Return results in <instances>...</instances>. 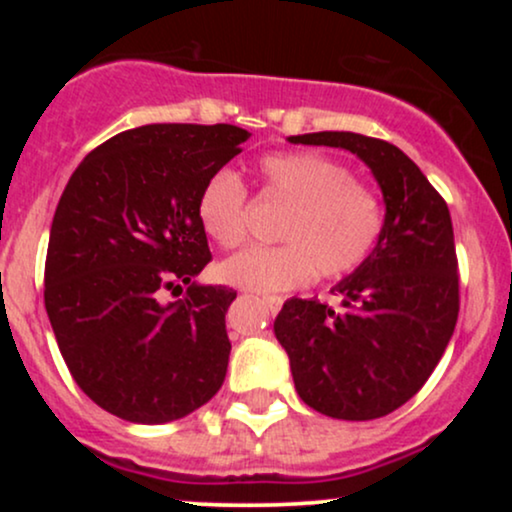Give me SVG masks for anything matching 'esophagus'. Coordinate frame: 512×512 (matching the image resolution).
<instances>
[{"instance_id": "obj_1", "label": "esophagus", "mask_w": 512, "mask_h": 512, "mask_svg": "<svg viewBox=\"0 0 512 512\" xmlns=\"http://www.w3.org/2000/svg\"><path fill=\"white\" fill-rule=\"evenodd\" d=\"M264 303H267V308L272 310V313H279L281 305H284V298H281V296H264Z\"/></svg>"}]
</instances>
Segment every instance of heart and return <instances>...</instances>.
Listing matches in <instances>:
<instances>
[{"label": "heart", "mask_w": 512, "mask_h": 512, "mask_svg": "<svg viewBox=\"0 0 512 512\" xmlns=\"http://www.w3.org/2000/svg\"><path fill=\"white\" fill-rule=\"evenodd\" d=\"M262 195L286 204L276 248H250L219 264L223 284L284 293L313 276L339 279L366 264L385 233V204L344 163L315 151L269 154L257 163ZM197 219L221 248L248 238V192L233 170H216L197 197Z\"/></svg>", "instance_id": "heart-1"}]
</instances>
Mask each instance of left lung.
<instances>
[{"label": "left lung", "mask_w": 512, "mask_h": 512, "mask_svg": "<svg viewBox=\"0 0 512 512\" xmlns=\"http://www.w3.org/2000/svg\"><path fill=\"white\" fill-rule=\"evenodd\" d=\"M289 142L351 151L383 190V240L332 289L344 296L342 308L289 298L274 320L308 407L332 419H380L424 387L455 332L460 276L448 204L383 139L313 132Z\"/></svg>", "instance_id": "8db88e82"}]
</instances>
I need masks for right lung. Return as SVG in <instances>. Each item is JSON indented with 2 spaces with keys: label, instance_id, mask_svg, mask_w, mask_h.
<instances>
[{
  "label": "right lung",
  "instance_id": "obj_1",
  "mask_svg": "<svg viewBox=\"0 0 512 512\" xmlns=\"http://www.w3.org/2000/svg\"><path fill=\"white\" fill-rule=\"evenodd\" d=\"M248 137L236 125L127 129L64 187L45 310L76 385L120 419L168 424L221 390L236 291L195 281L211 260L197 197ZM166 292L181 298L166 304Z\"/></svg>",
  "mask_w": 512,
  "mask_h": 512
}]
</instances>
